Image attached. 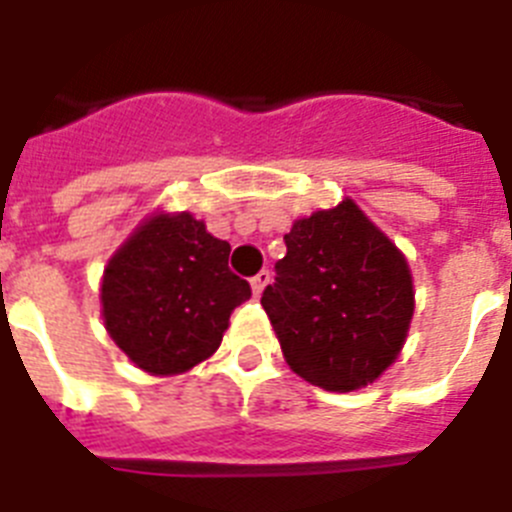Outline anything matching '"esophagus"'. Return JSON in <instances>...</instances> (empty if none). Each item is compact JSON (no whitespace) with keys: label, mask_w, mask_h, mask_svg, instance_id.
<instances>
[{"label":"esophagus","mask_w":512,"mask_h":512,"mask_svg":"<svg viewBox=\"0 0 512 512\" xmlns=\"http://www.w3.org/2000/svg\"><path fill=\"white\" fill-rule=\"evenodd\" d=\"M271 282V274H269V269H261L259 274H256V277L251 279V289H253V295L256 297H261V292H264L266 289V284Z\"/></svg>","instance_id":"obj_1"}]
</instances>
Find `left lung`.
Masks as SVG:
<instances>
[{"instance_id":"obj_1","label":"left lung","mask_w":512,"mask_h":512,"mask_svg":"<svg viewBox=\"0 0 512 512\" xmlns=\"http://www.w3.org/2000/svg\"><path fill=\"white\" fill-rule=\"evenodd\" d=\"M261 305L289 369L328 392L377 382L400 356L415 310L413 274L354 200L292 223Z\"/></svg>"}]
</instances>
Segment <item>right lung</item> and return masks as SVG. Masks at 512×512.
Here are the masks:
<instances>
[{
  "instance_id": "obj_1",
  "label": "right lung",
  "mask_w": 512,
  "mask_h": 512,
  "mask_svg": "<svg viewBox=\"0 0 512 512\" xmlns=\"http://www.w3.org/2000/svg\"><path fill=\"white\" fill-rule=\"evenodd\" d=\"M230 243L192 212L156 210L102 274L104 328L138 369L176 377L210 359L251 284L228 269Z\"/></svg>"
}]
</instances>
